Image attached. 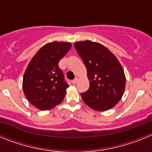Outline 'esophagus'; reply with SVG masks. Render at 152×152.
I'll list each match as a JSON object with an SVG mask.
<instances>
[{
	"label": "esophagus",
	"instance_id": "esophagus-1",
	"mask_svg": "<svg viewBox=\"0 0 152 152\" xmlns=\"http://www.w3.org/2000/svg\"><path fill=\"white\" fill-rule=\"evenodd\" d=\"M77 81H78V78H77V77H76V78L74 79V80H72V84H76V83L77 82Z\"/></svg>",
	"mask_w": 152,
	"mask_h": 152
}]
</instances>
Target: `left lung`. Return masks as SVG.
I'll return each instance as SVG.
<instances>
[{"mask_svg": "<svg viewBox=\"0 0 152 152\" xmlns=\"http://www.w3.org/2000/svg\"><path fill=\"white\" fill-rule=\"evenodd\" d=\"M88 73L89 89L80 94L83 101L96 111H107L121 100L126 75L117 58L102 44L90 40L75 42Z\"/></svg>", "mask_w": 152, "mask_h": 152, "instance_id": "8db88e82", "label": "left lung"}]
</instances>
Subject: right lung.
Here are the masks:
<instances>
[{
    "mask_svg": "<svg viewBox=\"0 0 152 152\" xmlns=\"http://www.w3.org/2000/svg\"><path fill=\"white\" fill-rule=\"evenodd\" d=\"M71 42L54 41L45 44L30 60L23 78L25 96L40 110L58 105L69 87L58 67L60 60L72 48Z\"/></svg>",
    "mask_w": 152,
    "mask_h": 152,
    "instance_id": "obj_1",
    "label": "right lung"
}]
</instances>
